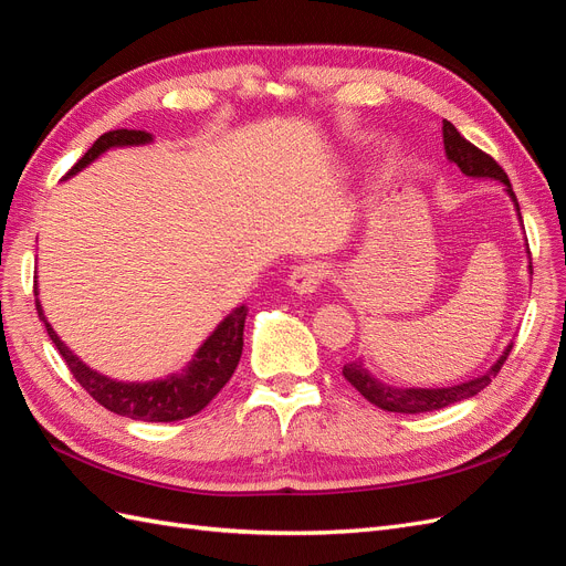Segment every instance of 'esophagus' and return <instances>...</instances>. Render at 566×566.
Masks as SVG:
<instances>
[{"label": "esophagus", "instance_id": "esophagus-1", "mask_svg": "<svg viewBox=\"0 0 566 566\" xmlns=\"http://www.w3.org/2000/svg\"><path fill=\"white\" fill-rule=\"evenodd\" d=\"M325 264L321 262H306V264H300L295 266L293 271H290V279H287V285L295 290L297 295H312L316 293V290L321 287V283L325 281Z\"/></svg>", "mask_w": 566, "mask_h": 566}]
</instances>
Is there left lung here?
Instances as JSON below:
<instances>
[{
  "label": "left lung",
  "instance_id": "8db88e82",
  "mask_svg": "<svg viewBox=\"0 0 566 566\" xmlns=\"http://www.w3.org/2000/svg\"><path fill=\"white\" fill-rule=\"evenodd\" d=\"M441 129H443V148H447V158L460 167L462 175L476 177V179L484 177V179L503 181L507 186V193H510L512 202H515L517 214H520L517 196L512 193V184H510L507 175L503 172V167L495 163L489 156V153L479 150L474 144H470L465 139V136H460V132L449 123V119H443ZM520 219H522V214H520ZM510 352H512V342L507 345V349L501 354L499 361H495L484 375H479V378L468 380L462 385H453V387H437V389L389 387V385L380 382L378 378H373L368 368L364 366L361 358H358V361L345 364V368H342V375H345L347 382H352L358 391H361L370 403H375L382 410H391V413H424V410L447 408L451 403L470 399V397H474V394L482 391L486 385H491L495 375L501 373Z\"/></svg>",
  "mask_w": 566,
  "mask_h": 566
}]
</instances>
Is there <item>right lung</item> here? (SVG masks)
I'll list each match as a JSON object with an SVG mask.
<instances>
[{
  "mask_svg": "<svg viewBox=\"0 0 566 566\" xmlns=\"http://www.w3.org/2000/svg\"><path fill=\"white\" fill-rule=\"evenodd\" d=\"M150 142L153 136L144 129H113L101 134L92 144V148L73 165L65 179L77 175L80 169L94 163L101 153H106L108 148L142 146ZM35 306L51 342L56 345L67 370L73 373V378L82 385V389H87L90 397L104 408H108L111 413L125 416L132 420L175 422L200 413V410L221 391V387L231 380V375L243 354V328L248 310L245 306H235V310L217 325V331L202 342V347L196 352L193 361L184 368L181 375L175 373L169 375L167 380L156 382H117L106 378V375L92 370L90 366H84L46 323L40 300H35Z\"/></svg>",
  "mask_w": 566,
  "mask_h": 566,
  "instance_id": "obj_1",
  "label": "right lung"
}]
</instances>
